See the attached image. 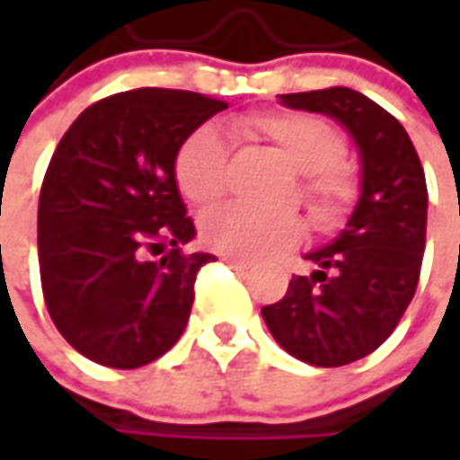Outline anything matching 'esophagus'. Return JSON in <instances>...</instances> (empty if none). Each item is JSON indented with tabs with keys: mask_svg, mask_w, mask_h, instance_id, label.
I'll list each match as a JSON object with an SVG mask.
<instances>
[{
	"mask_svg": "<svg viewBox=\"0 0 460 460\" xmlns=\"http://www.w3.org/2000/svg\"><path fill=\"white\" fill-rule=\"evenodd\" d=\"M222 263H227V266H233V269H238V271H243V269H248V266H251L248 261H243V258H235V256H222Z\"/></svg>",
	"mask_w": 460,
	"mask_h": 460,
	"instance_id": "esophagus-1",
	"label": "esophagus"
}]
</instances>
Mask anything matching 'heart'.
<instances>
[{"mask_svg": "<svg viewBox=\"0 0 460 460\" xmlns=\"http://www.w3.org/2000/svg\"><path fill=\"white\" fill-rule=\"evenodd\" d=\"M248 137L271 146L302 171L299 197L320 227H335L361 202L358 173L343 161L345 137L327 119L302 112H253L238 119ZM179 191L197 207H212L227 189V146L215 128H197L173 155ZM204 243L225 256L258 261L292 251L305 235L294 212L266 215L240 204L222 207L204 220Z\"/></svg>", "mask_w": 460, "mask_h": 460, "instance_id": "heart-1", "label": "heart"}]
</instances>
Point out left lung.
<instances>
[{"label": "left lung", "mask_w": 460, "mask_h": 460, "mask_svg": "<svg viewBox=\"0 0 460 460\" xmlns=\"http://www.w3.org/2000/svg\"><path fill=\"white\" fill-rule=\"evenodd\" d=\"M279 99L341 119L361 151V202L348 227L335 243L305 256L314 263L312 274L292 276L287 294L261 309L287 353L335 368L374 353L415 296L428 230L425 171L397 117L353 89Z\"/></svg>", "instance_id": "8db88e82"}]
</instances>
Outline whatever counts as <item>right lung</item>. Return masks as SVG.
<instances>
[{
    "mask_svg": "<svg viewBox=\"0 0 460 460\" xmlns=\"http://www.w3.org/2000/svg\"><path fill=\"white\" fill-rule=\"evenodd\" d=\"M227 102L179 89L99 99L66 130L38 204V258L53 325L89 361L140 368L176 343L209 253H186L194 222L173 155Z\"/></svg>",
    "mask_w": 460,
    "mask_h": 460,
    "instance_id": "right-lung-1",
    "label": "right lung"
}]
</instances>
